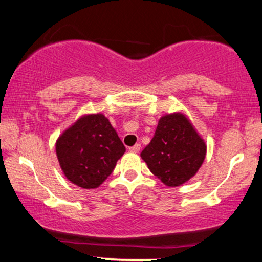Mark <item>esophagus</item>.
<instances>
[{
	"instance_id": "esophagus-1",
	"label": "esophagus",
	"mask_w": 262,
	"mask_h": 262,
	"mask_svg": "<svg viewBox=\"0 0 262 262\" xmlns=\"http://www.w3.org/2000/svg\"><path fill=\"white\" fill-rule=\"evenodd\" d=\"M131 152H138L139 150H141V144H135L134 146H131V148H128Z\"/></svg>"
}]
</instances>
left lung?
I'll return each mask as SVG.
<instances>
[{
    "mask_svg": "<svg viewBox=\"0 0 262 262\" xmlns=\"http://www.w3.org/2000/svg\"><path fill=\"white\" fill-rule=\"evenodd\" d=\"M205 156V141L182 112L161 117L152 139L141 152L150 171L168 187L194 177Z\"/></svg>",
    "mask_w": 262,
    "mask_h": 262,
    "instance_id": "obj_1",
    "label": "left lung"
}]
</instances>
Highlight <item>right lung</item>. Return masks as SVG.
Here are the masks:
<instances>
[{"mask_svg": "<svg viewBox=\"0 0 262 262\" xmlns=\"http://www.w3.org/2000/svg\"><path fill=\"white\" fill-rule=\"evenodd\" d=\"M125 146L108 118L102 113L83 114L56 141L60 169L71 184L98 188L112 174Z\"/></svg>", "mask_w": 262, "mask_h": 262, "instance_id": "add662e5", "label": "right lung"}]
</instances>
